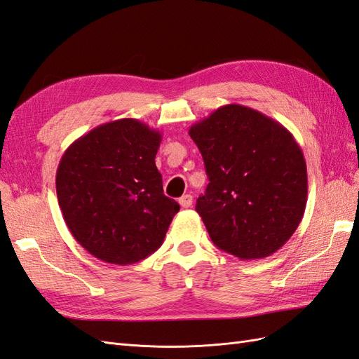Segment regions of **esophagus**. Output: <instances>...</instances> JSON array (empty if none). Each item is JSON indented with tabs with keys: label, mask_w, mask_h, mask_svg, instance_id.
Wrapping results in <instances>:
<instances>
[{
	"label": "esophagus",
	"mask_w": 359,
	"mask_h": 359,
	"mask_svg": "<svg viewBox=\"0 0 359 359\" xmlns=\"http://www.w3.org/2000/svg\"><path fill=\"white\" fill-rule=\"evenodd\" d=\"M178 202H180V205L182 208H189V207H191V203H193V196L191 195H184V196L180 198Z\"/></svg>",
	"instance_id": "esophagus-1"
}]
</instances>
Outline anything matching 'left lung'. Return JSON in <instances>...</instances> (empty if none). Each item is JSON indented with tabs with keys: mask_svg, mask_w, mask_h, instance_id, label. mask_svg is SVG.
Returning a JSON list of instances; mask_svg holds the SVG:
<instances>
[{
	"mask_svg": "<svg viewBox=\"0 0 359 359\" xmlns=\"http://www.w3.org/2000/svg\"><path fill=\"white\" fill-rule=\"evenodd\" d=\"M189 134L210 180L196 211L212 243L240 259L275 254L306 207V163L293 134L240 104L222 105Z\"/></svg>",
	"mask_w": 359,
	"mask_h": 359,
	"instance_id": "obj_1",
	"label": "left lung"
}]
</instances>
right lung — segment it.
<instances>
[{
  "label": "right lung",
  "instance_id": "obj_1",
  "mask_svg": "<svg viewBox=\"0 0 359 359\" xmlns=\"http://www.w3.org/2000/svg\"><path fill=\"white\" fill-rule=\"evenodd\" d=\"M161 133L137 119L102 123L65 151L57 199L71 234L95 258L128 266L156 252L178 202L164 196Z\"/></svg>",
  "mask_w": 359,
  "mask_h": 359
}]
</instances>
